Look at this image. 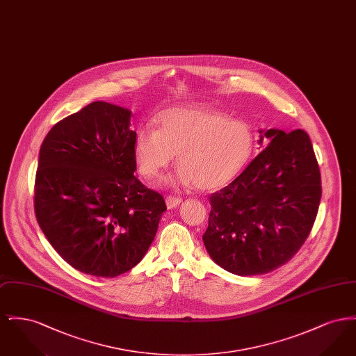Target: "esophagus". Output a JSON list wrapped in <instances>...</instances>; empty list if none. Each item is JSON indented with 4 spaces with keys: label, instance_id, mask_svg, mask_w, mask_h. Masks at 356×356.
<instances>
[{
    "label": "esophagus",
    "instance_id": "obj_1",
    "mask_svg": "<svg viewBox=\"0 0 356 356\" xmlns=\"http://www.w3.org/2000/svg\"><path fill=\"white\" fill-rule=\"evenodd\" d=\"M165 203H167V207H168V209H172V208H176V207H179L180 204L183 203V200H181L180 197H175V196H168V197L165 199Z\"/></svg>",
    "mask_w": 356,
    "mask_h": 356
}]
</instances>
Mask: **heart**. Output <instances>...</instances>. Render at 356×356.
Segmentation results:
<instances>
[{"label": "heart", "mask_w": 356, "mask_h": 356, "mask_svg": "<svg viewBox=\"0 0 356 356\" xmlns=\"http://www.w3.org/2000/svg\"><path fill=\"white\" fill-rule=\"evenodd\" d=\"M254 135L243 120L203 106H175L156 119V129L143 128L134 143L136 167L153 179L176 154L177 181L218 189L231 183L252 159Z\"/></svg>", "instance_id": "1"}]
</instances>
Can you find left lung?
<instances>
[{
  "instance_id": "obj_1",
  "label": "left lung",
  "mask_w": 356,
  "mask_h": 356,
  "mask_svg": "<svg viewBox=\"0 0 356 356\" xmlns=\"http://www.w3.org/2000/svg\"><path fill=\"white\" fill-rule=\"evenodd\" d=\"M259 153L236 179L211 196L207 252L225 271L254 276L299 251L316 219L321 170L309 136L260 131Z\"/></svg>"
}]
</instances>
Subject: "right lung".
Segmentation results:
<instances>
[{
	"label": "right lung",
	"instance_id": "add662e5",
	"mask_svg": "<svg viewBox=\"0 0 356 356\" xmlns=\"http://www.w3.org/2000/svg\"><path fill=\"white\" fill-rule=\"evenodd\" d=\"M132 112L90 102L42 141L34 186L38 225L73 268L97 277L129 271L145 256L167 209L135 177Z\"/></svg>",
	"mask_w": 356,
	"mask_h": 356
}]
</instances>
